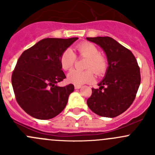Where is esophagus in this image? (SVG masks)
Here are the masks:
<instances>
[{
  "label": "esophagus",
  "mask_w": 155,
  "mask_h": 155,
  "mask_svg": "<svg viewBox=\"0 0 155 155\" xmlns=\"http://www.w3.org/2000/svg\"><path fill=\"white\" fill-rule=\"evenodd\" d=\"M74 87L75 89H79L82 87V86H81V85H74Z\"/></svg>",
  "instance_id": "esophagus-1"
}]
</instances>
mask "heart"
Masks as SVG:
<instances>
[{
	"label": "heart",
	"instance_id": "b5f03b06",
	"mask_svg": "<svg viewBox=\"0 0 155 155\" xmlns=\"http://www.w3.org/2000/svg\"><path fill=\"white\" fill-rule=\"evenodd\" d=\"M81 57L87 58L85 69L86 71L71 70L68 73L67 80L69 83L75 85H81L94 79L93 72L97 75H102L107 68V61L100 53L95 45L91 43H82L76 46ZM76 61V54L71 48H67L60 57V64L64 70H69L73 68Z\"/></svg>",
	"mask_w": 155,
	"mask_h": 155
}]
</instances>
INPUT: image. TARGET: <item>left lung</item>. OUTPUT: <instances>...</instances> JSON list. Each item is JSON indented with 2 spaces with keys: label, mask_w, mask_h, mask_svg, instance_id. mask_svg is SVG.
Masks as SVG:
<instances>
[{
  "label": "left lung",
  "mask_w": 155,
  "mask_h": 155,
  "mask_svg": "<svg viewBox=\"0 0 155 155\" xmlns=\"http://www.w3.org/2000/svg\"><path fill=\"white\" fill-rule=\"evenodd\" d=\"M102 48L108 68L99 88H92L87 100L89 109L97 115L115 118L130 107L140 85V70L137 59L129 49L109 37H87Z\"/></svg>",
  "instance_id": "1"
}]
</instances>
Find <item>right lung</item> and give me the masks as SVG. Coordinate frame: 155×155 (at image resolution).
<instances>
[{"instance_id":"obj_1","label":"right lung","mask_w":155,"mask_h":155,"mask_svg":"<svg viewBox=\"0 0 155 155\" xmlns=\"http://www.w3.org/2000/svg\"><path fill=\"white\" fill-rule=\"evenodd\" d=\"M77 40L43 39L19 57L12 75V85L18 105L31 116L50 119L66 107L74 86L57 85L66 78L60 57Z\"/></svg>"}]
</instances>
